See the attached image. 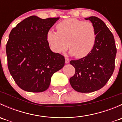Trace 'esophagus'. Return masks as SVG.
<instances>
[{"instance_id": "esophagus-1", "label": "esophagus", "mask_w": 122, "mask_h": 122, "mask_svg": "<svg viewBox=\"0 0 122 122\" xmlns=\"http://www.w3.org/2000/svg\"><path fill=\"white\" fill-rule=\"evenodd\" d=\"M65 59H66V61H65V62H66V64L69 63V62H70V60H69L68 58L66 57V58H65Z\"/></svg>"}]
</instances>
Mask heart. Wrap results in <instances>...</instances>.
Returning a JSON list of instances; mask_svg holds the SVG:
<instances>
[{
	"label": "heart",
	"mask_w": 122,
	"mask_h": 122,
	"mask_svg": "<svg viewBox=\"0 0 122 122\" xmlns=\"http://www.w3.org/2000/svg\"><path fill=\"white\" fill-rule=\"evenodd\" d=\"M56 29L58 32L49 30L46 35V40L53 52H64L68 45L70 55L82 58L93 50L97 32L95 26L91 22L69 18L59 23Z\"/></svg>",
	"instance_id": "1"
}]
</instances>
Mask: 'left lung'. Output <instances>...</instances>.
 Returning <instances> with one entry per match:
<instances>
[{
	"mask_svg": "<svg viewBox=\"0 0 122 122\" xmlns=\"http://www.w3.org/2000/svg\"><path fill=\"white\" fill-rule=\"evenodd\" d=\"M95 26L96 41L87 56L70 63L76 70L70 78L71 87L80 93L99 90L109 81L114 70L116 47L114 36L103 20L96 16L85 18Z\"/></svg>",
	"mask_w": 122,
	"mask_h": 122,
	"instance_id": "8db88e82",
	"label": "left lung"
}]
</instances>
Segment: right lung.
<instances>
[{
  "instance_id": "obj_1",
  "label": "right lung",
  "mask_w": 122,
  "mask_h": 122,
  "mask_svg": "<svg viewBox=\"0 0 122 122\" xmlns=\"http://www.w3.org/2000/svg\"><path fill=\"white\" fill-rule=\"evenodd\" d=\"M59 19L31 16L10 33L6 48L8 68L23 90L44 92L50 86L54 73L64 66V56L52 52L46 40L48 32Z\"/></svg>"
}]
</instances>
